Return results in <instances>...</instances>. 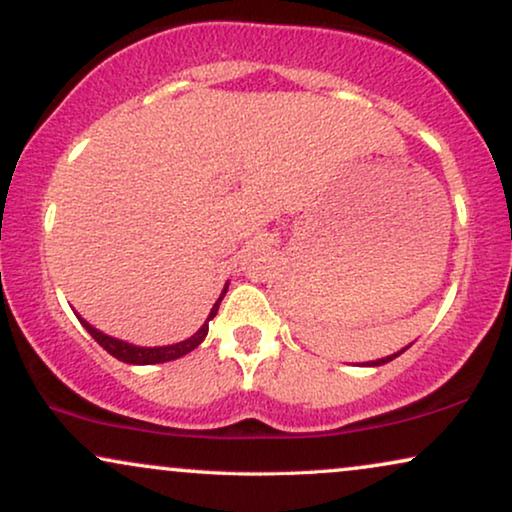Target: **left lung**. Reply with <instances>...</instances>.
Returning a JSON list of instances; mask_svg holds the SVG:
<instances>
[{"mask_svg": "<svg viewBox=\"0 0 512 512\" xmlns=\"http://www.w3.org/2000/svg\"><path fill=\"white\" fill-rule=\"evenodd\" d=\"M405 349H407V346H405ZM403 349V351H405ZM403 351H398V353H393V356H386V358H381V360H372V363H367V365H384V363H388V360H393V358H398L400 356V353H403Z\"/></svg>", "mask_w": 512, "mask_h": 512, "instance_id": "1", "label": "left lung"}]
</instances>
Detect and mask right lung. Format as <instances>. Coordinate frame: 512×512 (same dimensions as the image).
Instances as JSON below:
<instances>
[{
    "label": "right lung",
    "mask_w": 512,
    "mask_h": 512,
    "mask_svg": "<svg viewBox=\"0 0 512 512\" xmlns=\"http://www.w3.org/2000/svg\"><path fill=\"white\" fill-rule=\"evenodd\" d=\"M224 292H227V288L222 290L220 299H217L213 309H210L208 320L215 318L217 309H220V302H222ZM79 320H81V325H84L86 330H88V335H91L95 342H98L102 349L109 353V356H114L117 360H121V363H128V365H156V363H168V360L182 358V356H187L189 351H194L196 346H199L203 339H206V335H208V320H206V323L201 325V330L196 332V335L189 337V339H185V342L170 344V346H154V349H147V346H133V344H128V342H121V339L109 337V335H105V332L95 330L93 325H88L84 318H79Z\"/></svg>",
    "instance_id": "1"
}]
</instances>
